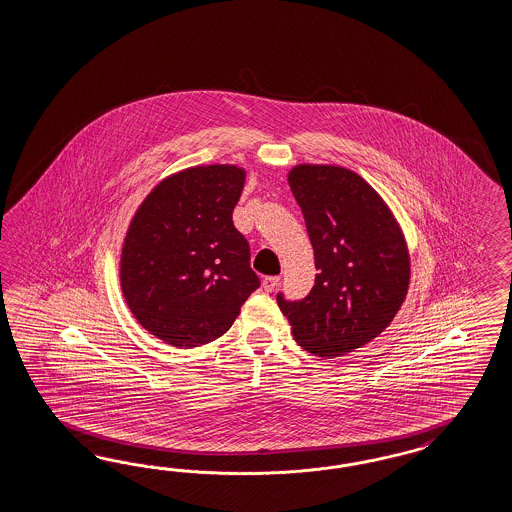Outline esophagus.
I'll use <instances>...</instances> for the list:
<instances>
[{
  "label": "esophagus",
  "mask_w": 512,
  "mask_h": 512,
  "mask_svg": "<svg viewBox=\"0 0 512 512\" xmlns=\"http://www.w3.org/2000/svg\"><path fill=\"white\" fill-rule=\"evenodd\" d=\"M279 285V276H268L263 279V287L266 293H272Z\"/></svg>",
  "instance_id": "1"
}]
</instances>
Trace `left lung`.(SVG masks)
<instances>
[{
	"instance_id": "1",
	"label": "left lung",
	"mask_w": 512,
	"mask_h": 512,
	"mask_svg": "<svg viewBox=\"0 0 512 512\" xmlns=\"http://www.w3.org/2000/svg\"><path fill=\"white\" fill-rule=\"evenodd\" d=\"M289 186L310 234L315 285L281 313L300 347L341 357L377 338L402 308L409 289V251L402 229L357 172L334 165H296Z\"/></svg>"
}]
</instances>
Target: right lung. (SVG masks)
Masks as SVG:
<instances>
[{"label": "right lung", "mask_w": 512, "mask_h": 512, "mask_svg": "<svg viewBox=\"0 0 512 512\" xmlns=\"http://www.w3.org/2000/svg\"><path fill=\"white\" fill-rule=\"evenodd\" d=\"M244 182L234 165L191 167L159 182L131 219L122 291L159 340L186 349L217 340L259 289L248 240L233 223Z\"/></svg>", "instance_id": "1"}]
</instances>
